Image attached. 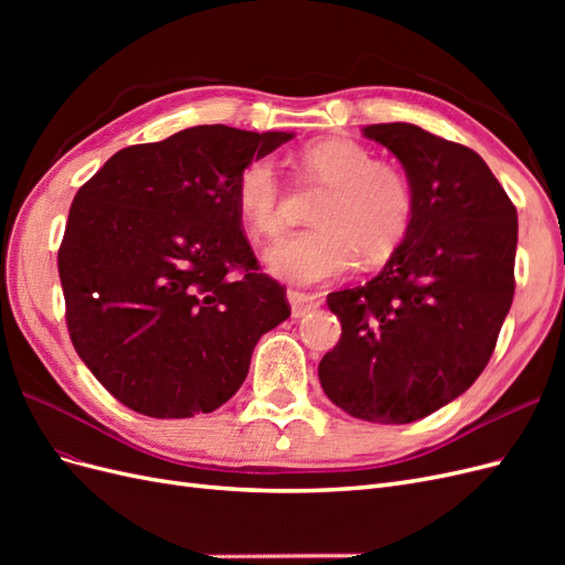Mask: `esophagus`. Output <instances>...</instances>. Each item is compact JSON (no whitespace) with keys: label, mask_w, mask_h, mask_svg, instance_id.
Instances as JSON below:
<instances>
[{"label":"esophagus","mask_w":565,"mask_h":565,"mask_svg":"<svg viewBox=\"0 0 565 565\" xmlns=\"http://www.w3.org/2000/svg\"><path fill=\"white\" fill-rule=\"evenodd\" d=\"M287 301H289V306H292V316L295 318H301L306 313H311V311H316L318 306H320L318 297L306 295V292H297V289H289Z\"/></svg>","instance_id":"obj_1"}]
</instances>
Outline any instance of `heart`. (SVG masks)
<instances>
[{
	"label": "heart",
	"mask_w": 565,
	"mask_h": 565,
	"mask_svg": "<svg viewBox=\"0 0 565 565\" xmlns=\"http://www.w3.org/2000/svg\"><path fill=\"white\" fill-rule=\"evenodd\" d=\"M301 164L311 179L330 185L313 212L316 228L289 233L270 247L268 268L295 285H313L349 273L358 254L370 264L388 259L415 218V188L403 169L377 162L351 139L306 146ZM235 200L259 237L282 231V179L270 156L252 158L237 174Z\"/></svg>",
	"instance_id": "1"
}]
</instances>
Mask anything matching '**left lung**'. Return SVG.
Returning a JSON list of instances; mask_svg holds the SVG:
<instances>
[{
    "mask_svg": "<svg viewBox=\"0 0 565 565\" xmlns=\"http://www.w3.org/2000/svg\"><path fill=\"white\" fill-rule=\"evenodd\" d=\"M415 188V218L377 278L328 297L341 339L318 377L351 417L407 424L481 374L514 301L516 207L483 158L417 125L363 129Z\"/></svg>",
    "mask_w": 565,
    "mask_h": 565,
    "instance_id": "left-lung-1",
    "label": "left lung"
}]
</instances>
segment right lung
Segmentation results:
<instances>
[{"mask_svg":"<svg viewBox=\"0 0 565 565\" xmlns=\"http://www.w3.org/2000/svg\"><path fill=\"white\" fill-rule=\"evenodd\" d=\"M292 136L191 127L115 152L77 191L58 249L67 332L134 413H214L243 386L256 341L289 318L241 228L235 181Z\"/></svg>","mask_w":565,"mask_h":565,"instance_id":"add662e5","label":"right lung"}]
</instances>
